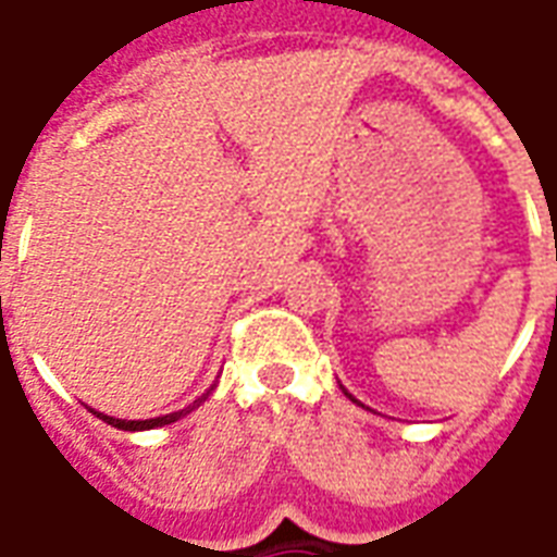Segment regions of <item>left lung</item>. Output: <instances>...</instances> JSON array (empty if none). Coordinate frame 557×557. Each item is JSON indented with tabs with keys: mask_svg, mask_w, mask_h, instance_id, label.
Returning a JSON list of instances; mask_svg holds the SVG:
<instances>
[{
	"mask_svg": "<svg viewBox=\"0 0 557 557\" xmlns=\"http://www.w3.org/2000/svg\"><path fill=\"white\" fill-rule=\"evenodd\" d=\"M346 397H351V394H346ZM351 399H355V397H351Z\"/></svg>",
	"mask_w": 557,
	"mask_h": 557,
	"instance_id": "1",
	"label": "left lung"
}]
</instances>
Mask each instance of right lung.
<instances>
[{"instance_id":"1","label":"right lung","mask_w":557,"mask_h":557,"mask_svg":"<svg viewBox=\"0 0 557 557\" xmlns=\"http://www.w3.org/2000/svg\"><path fill=\"white\" fill-rule=\"evenodd\" d=\"M214 391V387H211ZM211 391H206L202 397L194 399L187 409H178V411H172V414H163V418H148V420H122V418H110V414H101V411H95L98 418L103 420V423H110V426H115V430H127V432H139V430H154V426H166V423H175L178 418H184V414H190L194 409H199V403H206L208 394Z\"/></svg>"}]
</instances>
